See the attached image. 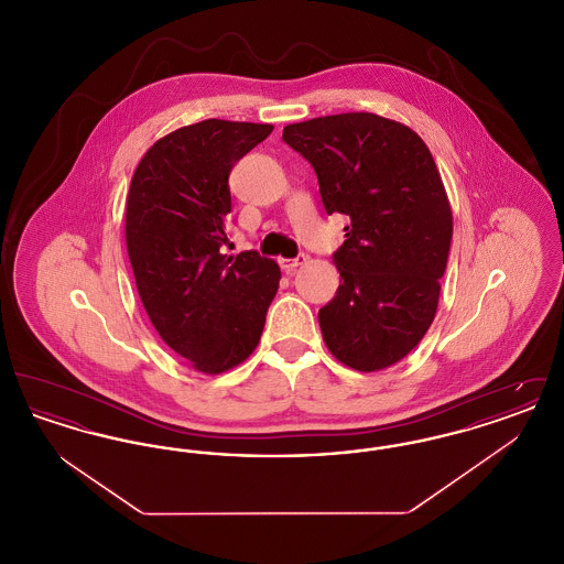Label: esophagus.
<instances>
[{"label":"esophagus","mask_w":564,"mask_h":564,"mask_svg":"<svg viewBox=\"0 0 564 564\" xmlns=\"http://www.w3.org/2000/svg\"><path fill=\"white\" fill-rule=\"evenodd\" d=\"M306 262V256L304 253H297L295 258H281L279 260V267L285 270V272H294L297 267H302Z\"/></svg>","instance_id":"obj_1"}]
</instances>
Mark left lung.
I'll return each mask as SVG.
<instances>
[{
    "label": "left lung",
    "instance_id": "obj_1",
    "mask_svg": "<svg viewBox=\"0 0 564 564\" xmlns=\"http://www.w3.org/2000/svg\"><path fill=\"white\" fill-rule=\"evenodd\" d=\"M283 141L315 169L327 215L350 219L332 256L343 285L319 308L323 340L352 370L389 368L430 329L451 251L453 214L430 148L368 111L290 124Z\"/></svg>",
    "mask_w": 564,
    "mask_h": 564
}]
</instances>
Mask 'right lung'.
I'll use <instances>...</instances> for the list:
<instances>
[{
	"label": "right lung",
	"instance_id": "add662e5",
	"mask_svg": "<svg viewBox=\"0 0 564 564\" xmlns=\"http://www.w3.org/2000/svg\"><path fill=\"white\" fill-rule=\"evenodd\" d=\"M270 133V124L209 118L166 134L134 169L127 196V249L143 308L162 340L205 375L253 352L279 290L270 258L219 251L230 171Z\"/></svg>",
	"mask_w": 564,
	"mask_h": 564
}]
</instances>
